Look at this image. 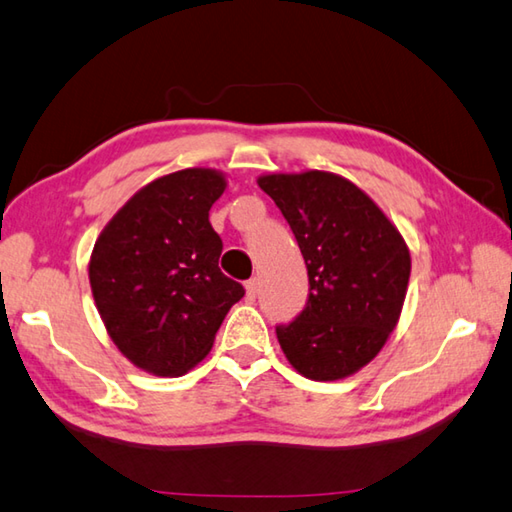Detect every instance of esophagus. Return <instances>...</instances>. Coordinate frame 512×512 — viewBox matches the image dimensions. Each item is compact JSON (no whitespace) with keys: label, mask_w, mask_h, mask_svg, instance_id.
<instances>
[{"label":"esophagus","mask_w":512,"mask_h":512,"mask_svg":"<svg viewBox=\"0 0 512 512\" xmlns=\"http://www.w3.org/2000/svg\"><path fill=\"white\" fill-rule=\"evenodd\" d=\"M257 288H259L257 279H248V282H246V297L250 299V302H253V299L257 297Z\"/></svg>","instance_id":"obj_1"}]
</instances>
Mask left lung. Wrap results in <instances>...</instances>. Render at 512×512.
<instances>
[{
    "instance_id": "left-lung-1",
    "label": "left lung",
    "mask_w": 512,
    "mask_h": 512,
    "mask_svg": "<svg viewBox=\"0 0 512 512\" xmlns=\"http://www.w3.org/2000/svg\"><path fill=\"white\" fill-rule=\"evenodd\" d=\"M273 197L308 268V304L277 328L288 364L315 382H337L373 362L402 315L410 250L397 226L350 179L328 170L268 173Z\"/></svg>"
}]
</instances>
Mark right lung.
<instances>
[{"instance_id":"obj_1","label":"right lung","mask_w":512,"mask_h":512,"mask_svg":"<svg viewBox=\"0 0 512 512\" xmlns=\"http://www.w3.org/2000/svg\"><path fill=\"white\" fill-rule=\"evenodd\" d=\"M226 190L217 168H184L139 188L99 233L88 262L95 306L119 353L179 377L213 348L242 284L219 270L208 210Z\"/></svg>"}]
</instances>
